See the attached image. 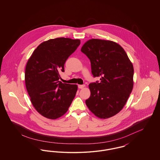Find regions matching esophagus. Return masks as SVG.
<instances>
[{"label":"esophagus","instance_id":"34e87169","mask_svg":"<svg viewBox=\"0 0 160 160\" xmlns=\"http://www.w3.org/2000/svg\"><path fill=\"white\" fill-rule=\"evenodd\" d=\"M84 86H85L84 84H82V85H81V84H79V85L78 86V88L79 89H83Z\"/></svg>","mask_w":160,"mask_h":160}]
</instances>
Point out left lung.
<instances>
[{
    "label": "left lung",
    "mask_w": 160,
    "mask_h": 160,
    "mask_svg": "<svg viewBox=\"0 0 160 160\" xmlns=\"http://www.w3.org/2000/svg\"><path fill=\"white\" fill-rule=\"evenodd\" d=\"M81 51L91 61L93 77H100L99 82L89 85L91 96L86 106L99 118L113 116L123 108L132 90V64L122 47L113 41L92 39Z\"/></svg>",
    "instance_id": "left-lung-1"
}]
</instances>
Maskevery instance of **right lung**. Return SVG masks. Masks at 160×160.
<instances>
[{"label": "right lung", "mask_w": 160, "mask_h": 160, "mask_svg": "<svg viewBox=\"0 0 160 160\" xmlns=\"http://www.w3.org/2000/svg\"><path fill=\"white\" fill-rule=\"evenodd\" d=\"M80 44L79 39H49L39 44L28 61L26 87L35 108L47 118L56 119L65 114L76 96V84L59 80L65 62Z\"/></svg>", "instance_id": "1"}]
</instances>
